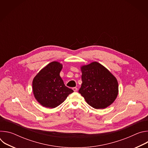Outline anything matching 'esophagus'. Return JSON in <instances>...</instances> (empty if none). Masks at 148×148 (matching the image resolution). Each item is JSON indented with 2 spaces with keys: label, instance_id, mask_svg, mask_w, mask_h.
<instances>
[{
  "label": "esophagus",
  "instance_id": "34e87169",
  "mask_svg": "<svg viewBox=\"0 0 148 148\" xmlns=\"http://www.w3.org/2000/svg\"><path fill=\"white\" fill-rule=\"evenodd\" d=\"M73 91H74V92H76V91H77V88H76V87H73Z\"/></svg>",
  "mask_w": 148,
  "mask_h": 148
}]
</instances>
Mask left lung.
I'll return each instance as SVG.
<instances>
[{
  "label": "left lung",
  "instance_id": "left-lung-1",
  "mask_svg": "<svg viewBox=\"0 0 148 148\" xmlns=\"http://www.w3.org/2000/svg\"><path fill=\"white\" fill-rule=\"evenodd\" d=\"M82 83L78 92L88 104L95 109H104L115 100L118 94L116 78L97 62L81 68Z\"/></svg>",
  "mask_w": 148,
  "mask_h": 148
}]
</instances>
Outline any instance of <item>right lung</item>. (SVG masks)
<instances>
[{
	"label": "right lung",
	"instance_id": "right-lung-1",
	"mask_svg": "<svg viewBox=\"0 0 148 148\" xmlns=\"http://www.w3.org/2000/svg\"><path fill=\"white\" fill-rule=\"evenodd\" d=\"M62 68V64L58 62H51L40 70L33 79L34 97L43 107L56 108L74 92L65 86L60 76Z\"/></svg>",
	"mask_w": 148,
	"mask_h": 148
}]
</instances>
